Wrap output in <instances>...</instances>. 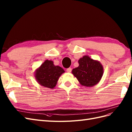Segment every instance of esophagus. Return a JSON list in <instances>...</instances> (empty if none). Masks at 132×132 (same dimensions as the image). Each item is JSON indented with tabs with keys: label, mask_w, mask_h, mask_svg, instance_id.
I'll use <instances>...</instances> for the list:
<instances>
[{
	"label": "esophagus",
	"mask_w": 132,
	"mask_h": 132,
	"mask_svg": "<svg viewBox=\"0 0 132 132\" xmlns=\"http://www.w3.org/2000/svg\"><path fill=\"white\" fill-rule=\"evenodd\" d=\"M67 72L68 73H70L71 72H72V68H67Z\"/></svg>",
	"instance_id": "34e87169"
}]
</instances>
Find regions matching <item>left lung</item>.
<instances>
[{"label": "left lung", "mask_w": 132, "mask_h": 132, "mask_svg": "<svg viewBox=\"0 0 132 132\" xmlns=\"http://www.w3.org/2000/svg\"><path fill=\"white\" fill-rule=\"evenodd\" d=\"M79 67L72 70V73L79 83L85 87H93L101 79L103 68L101 63L87 55L81 58Z\"/></svg>", "instance_id": "obj_1"}]
</instances>
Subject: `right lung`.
<instances>
[{"instance_id": "add662e5", "label": "right lung", "mask_w": 132, "mask_h": 132, "mask_svg": "<svg viewBox=\"0 0 132 132\" xmlns=\"http://www.w3.org/2000/svg\"><path fill=\"white\" fill-rule=\"evenodd\" d=\"M64 70L60 67L55 66L51 60H47L42 64L35 72V77L41 85L53 88L57 83L61 74Z\"/></svg>"}]
</instances>
